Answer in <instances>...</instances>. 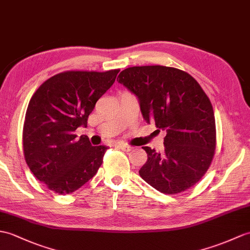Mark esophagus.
Masks as SVG:
<instances>
[{"instance_id": "34e87169", "label": "esophagus", "mask_w": 250, "mask_h": 250, "mask_svg": "<svg viewBox=\"0 0 250 250\" xmlns=\"http://www.w3.org/2000/svg\"><path fill=\"white\" fill-rule=\"evenodd\" d=\"M118 147L121 149V150H124V151H131L132 150V147L131 146H129V145H126V144H119L118 145Z\"/></svg>"}]
</instances>
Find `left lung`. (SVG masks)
<instances>
[{"mask_svg":"<svg viewBox=\"0 0 250 250\" xmlns=\"http://www.w3.org/2000/svg\"><path fill=\"white\" fill-rule=\"evenodd\" d=\"M117 81L137 97L146 123L167 132L164 152L143 147L148 159L139 176L163 194L193 187L216 148L213 106L201 86L188 72L159 65L126 68Z\"/></svg>","mask_w":250,"mask_h":250,"instance_id":"8db88e82","label":"left lung"}]
</instances>
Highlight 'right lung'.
I'll return each mask as SVG.
<instances>
[{
	"label": "right lung",
	"instance_id": "1",
	"mask_svg": "<svg viewBox=\"0 0 250 250\" xmlns=\"http://www.w3.org/2000/svg\"><path fill=\"white\" fill-rule=\"evenodd\" d=\"M120 70L65 71L39 86L23 125V152L33 175L57 194L73 193L94 177L107 147L91 146L74 131L87 126L97 101Z\"/></svg>",
	"mask_w": 250,
	"mask_h": 250
}]
</instances>
